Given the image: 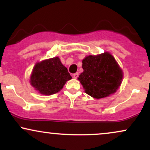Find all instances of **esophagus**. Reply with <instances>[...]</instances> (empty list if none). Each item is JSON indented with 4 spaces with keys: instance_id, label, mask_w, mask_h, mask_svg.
<instances>
[{
    "instance_id": "obj_1",
    "label": "esophagus",
    "mask_w": 150,
    "mask_h": 150,
    "mask_svg": "<svg viewBox=\"0 0 150 150\" xmlns=\"http://www.w3.org/2000/svg\"><path fill=\"white\" fill-rule=\"evenodd\" d=\"M78 75H79V73H74V74H73V78L77 79V77H78Z\"/></svg>"
}]
</instances>
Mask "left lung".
<instances>
[{"mask_svg": "<svg viewBox=\"0 0 150 150\" xmlns=\"http://www.w3.org/2000/svg\"><path fill=\"white\" fill-rule=\"evenodd\" d=\"M82 68L78 80L85 92L95 99L113 94L121 84L123 72L109 53L87 56L82 60Z\"/></svg>", "mask_w": 150, "mask_h": 150, "instance_id": "obj_1", "label": "left lung"}]
</instances>
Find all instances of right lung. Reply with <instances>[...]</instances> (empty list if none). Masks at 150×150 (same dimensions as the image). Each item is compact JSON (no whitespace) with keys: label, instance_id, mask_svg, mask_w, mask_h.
<instances>
[{"label":"right lung","instance_id":"obj_1","mask_svg":"<svg viewBox=\"0 0 150 150\" xmlns=\"http://www.w3.org/2000/svg\"><path fill=\"white\" fill-rule=\"evenodd\" d=\"M72 77L68 69L56 57L37 63L31 76V85L44 95L59 92Z\"/></svg>","mask_w":150,"mask_h":150}]
</instances>
